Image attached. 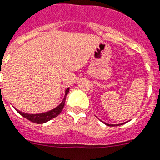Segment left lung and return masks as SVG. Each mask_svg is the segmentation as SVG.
<instances>
[{
  "mask_svg": "<svg viewBox=\"0 0 160 160\" xmlns=\"http://www.w3.org/2000/svg\"><path fill=\"white\" fill-rule=\"evenodd\" d=\"M103 123H105V122H103ZM105 125H107V126H117V125H111V124H107V123H105ZM118 125H122V124H118Z\"/></svg>",
  "mask_w": 160,
  "mask_h": 160,
  "instance_id": "left-lung-1",
  "label": "left lung"
}]
</instances>
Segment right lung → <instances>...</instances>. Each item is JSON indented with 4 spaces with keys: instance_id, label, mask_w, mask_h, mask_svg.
I'll list each match as a JSON object with an SVG mask.
<instances>
[{
    "instance_id": "add662e5",
    "label": "right lung",
    "mask_w": 160,
    "mask_h": 160,
    "mask_svg": "<svg viewBox=\"0 0 160 160\" xmlns=\"http://www.w3.org/2000/svg\"><path fill=\"white\" fill-rule=\"evenodd\" d=\"M68 92H69V88H67L66 91H65L64 98H63V100L62 101V102L58 105V107H55V108H53V109L51 110V111H48V112H43V113H39V114H29V113H25V112H20V111H19V110L17 109L15 110L17 111V112L19 114H20L22 116H24L25 118L28 119L29 121H32V122H34V123H45V122L50 121V120H52V119L56 117V116H58V115L61 113L62 108L64 107L66 96H67V94L68 93Z\"/></svg>"
}]
</instances>
